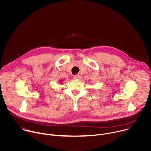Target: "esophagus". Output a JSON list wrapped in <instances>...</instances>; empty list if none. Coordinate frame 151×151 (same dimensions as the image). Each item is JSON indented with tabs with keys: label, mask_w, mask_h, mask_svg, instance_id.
<instances>
[{
	"label": "esophagus",
	"mask_w": 151,
	"mask_h": 151,
	"mask_svg": "<svg viewBox=\"0 0 151 151\" xmlns=\"http://www.w3.org/2000/svg\"><path fill=\"white\" fill-rule=\"evenodd\" d=\"M80 76L79 75H75L73 76V79H76V80H78V79H80Z\"/></svg>",
	"instance_id": "esophagus-1"
}]
</instances>
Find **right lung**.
<instances>
[{"instance_id":"obj_1","label":"right lung","mask_w":151,"mask_h":151,"mask_svg":"<svg viewBox=\"0 0 151 151\" xmlns=\"http://www.w3.org/2000/svg\"><path fill=\"white\" fill-rule=\"evenodd\" d=\"M61 82H63V80H60V83H61Z\"/></svg>"}]
</instances>
